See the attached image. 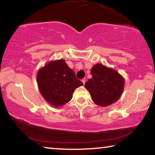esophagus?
<instances>
[{"label": "esophagus", "instance_id": "obj_1", "mask_svg": "<svg viewBox=\"0 0 155 155\" xmlns=\"http://www.w3.org/2000/svg\"><path fill=\"white\" fill-rule=\"evenodd\" d=\"M81 81L83 82V84H85V83H86V78H83V79L81 80Z\"/></svg>", "mask_w": 155, "mask_h": 155}]
</instances>
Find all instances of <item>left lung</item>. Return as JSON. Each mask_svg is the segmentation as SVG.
<instances>
[{
    "instance_id": "obj_1",
    "label": "left lung",
    "mask_w": 155,
    "mask_h": 155,
    "mask_svg": "<svg viewBox=\"0 0 155 155\" xmlns=\"http://www.w3.org/2000/svg\"><path fill=\"white\" fill-rule=\"evenodd\" d=\"M91 73L92 78L86 82L85 87L93 102L104 107L117 101L124 90V81L121 76L101 64L94 65Z\"/></svg>"
}]
</instances>
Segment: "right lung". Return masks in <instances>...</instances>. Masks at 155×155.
<instances>
[{
	"label": "right lung",
	"mask_w": 155,
	"mask_h": 155,
	"mask_svg": "<svg viewBox=\"0 0 155 155\" xmlns=\"http://www.w3.org/2000/svg\"><path fill=\"white\" fill-rule=\"evenodd\" d=\"M37 81L41 95L55 107L67 103L75 89L84 85L63 60L53 61L40 69Z\"/></svg>",
	"instance_id": "right-lung-1"
}]
</instances>
